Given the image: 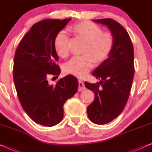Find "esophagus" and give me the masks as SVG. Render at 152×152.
<instances>
[{
    "mask_svg": "<svg viewBox=\"0 0 152 152\" xmlns=\"http://www.w3.org/2000/svg\"><path fill=\"white\" fill-rule=\"evenodd\" d=\"M85 89V84L83 83L82 80L78 81V91H82Z\"/></svg>",
    "mask_w": 152,
    "mask_h": 152,
    "instance_id": "obj_1",
    "label": "esophagus"
}]
</instances>
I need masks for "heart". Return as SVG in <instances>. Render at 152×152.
<instances>
[{"mask_svg":"<svg viewBox=\"0 0 152 152\" xmlns=\"http://www.w3.org/2000/svg\"><path fill=\"white\" fill-rule=\"evenodd\" d=\"M70 31L76 33L87 42L83 56L71 58L63 66V71L67 74L83 78L94 67L95 61L101 63L109 55L114 45L111 34L103 33L101 27L93 23H80L74 26ZM69 35L61 31L56 36L54 42V49L61 57L69 54Z\"/></svg>","mask_w":152,"mask_h":152,"instance_id":"obj_1","label":"heart"}]
</instances>
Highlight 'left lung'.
Instances as JSON below:
<instances>
[{"instance_id": "1", "label": "left lung", "mask_w": 152, "mask_h": 152, "mask_svg": "<svg viewBox=\"0 0 152 152\" xmlns=\"http://www.w3.org/2000/svg\"><path fill=\"white\" fill-rule=\"evenodd\" d=\"M108 26L114 45L107 59L93 72L100 81L85 83L95 94L94 101L88 106L87 115L93 123L102 125L115 119L123 111L128 101L134 78V48L128 32L110 18L94 20Z\"/></svg>"}]
</instances>
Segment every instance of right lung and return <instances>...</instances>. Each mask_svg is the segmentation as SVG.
Wrapping results in <instances>:
<instances>
[{
    "mask_svg": "<svg viewBox=\"0 0 152 152\" xmlns=\"http://www.w3.org/2000/svg\"><path fill=\"white\" fill-rule=\"evenodd\" d=\"M70 20L46 19L33 24L15 53L13 75L18 99L28 117L44 126L62 121L63 105L78 88V80L72 75L54 85L47 80L50 76L58 78L61 73L54 42Z\"/></svg>",
    "mask_w": 152,
    "mask_h": 152,
    "instance_id": "add662e5",
    "label": "right lung"
}]
</instances>
